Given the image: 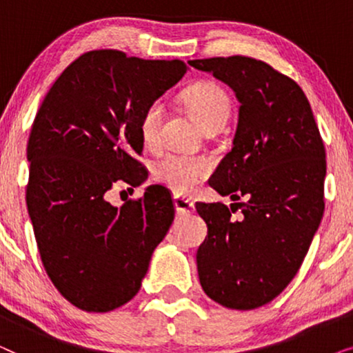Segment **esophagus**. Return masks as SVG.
Segmentation results:
<instances>
[{"mask_svg": "<svg viewBox=\"0 0 353 353\" xmlns=\"http://www.w3.org/2000/svg\"><path fill=\"white\" fill-rule=\"evenodd\" d=\"M173 199H175V207L178 214H191V212H194V202L188 199V197L176 194Z\"/></svg>", "mask_w": 353, "mask_h": 353, "instance_id": "obj_1", "label": "esophagus"}]
</instances>
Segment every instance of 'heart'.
<instances>
[{"label":"heart","instance_id":"b5f03b06","mask_svg":"<svg viewBox=\"0 0 353 353\" xmlns=\"http://www.w3.org/2000/svg\"><path fill=\"white\" fill-rule=\"evenodd\" d=\"M186 104L196 114V117L207 128L215 123H225L231 114V101L228 94L216 85H197L186 91ZM165 104L161 98L149 101L139 115V134L146 144H157L162 134ZM214 162L207 156L188 152H170L159 159L154 165V178L173 191L186 194L196 190V186L210 175Z\"/></svg>","mask_w":353,"mask_h":353}]
</instances>
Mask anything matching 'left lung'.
I'll return each mask as SVG.
<instances>
[{
  "label": "left lung",
  "mask_w": 353,
  "mask_h": 353,
  "mask_svg": "<svg viewBox=\"0 0 353 353\" xmlns=\"http://www.w3.org/2000/svg\"><path fill=\"white\" fill-rule=\"evenodd\" d=\"M190 65L230 85L241 103L233 148L209 181L234 204H196L209 228L196 254L199 281L220 305L252 310L292 281L320 226L325 144L301 86L267 62L230 56Z\"/></svg>",
  "instance_id": "1"
}]
</instances>
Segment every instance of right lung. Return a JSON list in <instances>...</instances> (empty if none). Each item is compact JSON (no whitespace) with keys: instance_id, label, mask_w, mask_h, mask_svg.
Instances as JSON below:
<instances>
[{"instance_id":"1","label":"right lung","mask_w":353,"mask_h":353,"mask_svg":"<svg viewBox=\"0 0 353 353\" xmlns=\"http://www.w3.org/2000/svg\"><path fill=\"white\" fill-rule=\"evenodd\" d=\"M186 70L180 59L83 52L35 115L27 144L28 215L48 276L80 310L110 312L137 296L175 219L163 186H148L119 209L108 197L115 185L146 180L139 115Z\"/></svg>"}]
</instances>
